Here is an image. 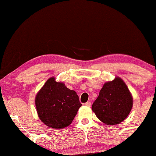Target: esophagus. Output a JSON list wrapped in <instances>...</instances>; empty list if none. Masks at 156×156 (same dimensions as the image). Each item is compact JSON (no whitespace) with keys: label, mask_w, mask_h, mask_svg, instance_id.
<instances>
[{"label":"esophagus","mask_w":156,"mask_h":156,"mask_svg":"<svg viewBox=\"0 0 156 156\" xmlns=\"http://www.w3.org/2000/svg\"><path fill=\"white\" fill-rule=\"evenodd\" d=\"M91 104L90 101H87V102H86V103L84 104V105L87 106H90Z\"/></svg>","instance_id":"obj_1"}]
</instances>
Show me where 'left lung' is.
<instances>
[{
  "label": "left lung",
  "instance_id": "1",
  "mask_svg": "<svg viewBox=\"0 0 156 156\" xmlns=\"http://www.w3.org/2000/svg\"><path fill=\"white\" fill-rule=\"evenodd\" d=\"M133 106V98L125 82L119 77L106 82L92 104V111L107 125L119 124L126 119Z\"/></svg>",
  "mask_w": 156,
  "mask_h": 156
}]
</instances>
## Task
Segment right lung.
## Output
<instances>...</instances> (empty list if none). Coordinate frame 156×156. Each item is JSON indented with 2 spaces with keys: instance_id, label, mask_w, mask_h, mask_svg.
Returning a JSON list of instances; mask_svg holds the SVG:
<instances>
[{
  "instance_id": "1",
  "label": "right lung",
  "mask_w": 156,
  "mask_h": 156,
  "mask_svg": "<svg viewBox=\"0 0 156 156\" xmlns=\"http://www.w3.org/2000/svg\"><path fill=\"white\" fill-rule=\"evenodd\" d=\"M35 106L42 122L52 129H64L72 122L82 104L76 91L51 77L38 91Z\"/></svg>"
}]
</instances>
